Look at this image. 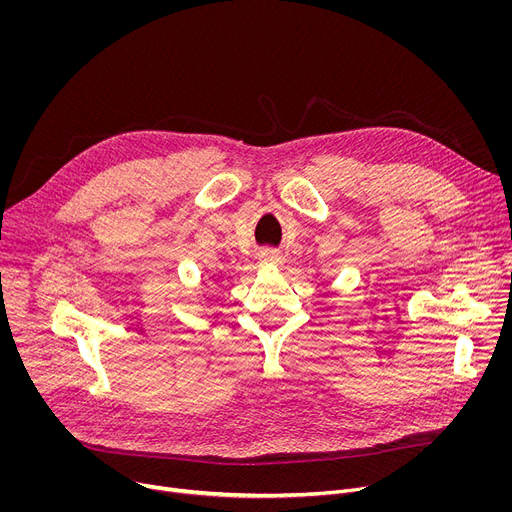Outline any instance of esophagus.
Wrapping results in <instances>:
<instances>
[{
    "instance_id": "esophagus-1",
    "label": "esophagus",
    "mask_w": 512,
    "mask_h": 512,
    "mask_svg": "<svg viewBox=\"0 0 512 512\" xmlns=\"http://www.w3.org/2000/svg\"><path fill=\"white\" fill-rule=\"evenodd\" d=\"M261 261L269 265H281V255L275 249H265L261 251Z\"/></svg>"
}]
</instances>
